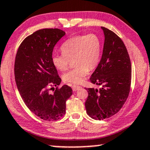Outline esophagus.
Segmentation results:
<instances>
[{
    "label": "esophagus",
    "instance_id": "esophagus-1",
    "mask_svg": "<svg viewBox=\"0 0 150 150\" xmlns=\"http://www.w3.org/2000/svg\"><path fill=\"white\" fill-rule=\"evenodd\" d=\"M72 88H73V91H76L79 90V88H81V86H77V85H73L72 86Z\"/></svg>",
    "mask_w": 150,
    "mask_h": 150
}]
</instances>
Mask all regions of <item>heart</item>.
Returning <instances> with one entry per match:
<instances>
[{"mask_svg":"<svg viewBox=\"0 0 150 150\" xmlns=\"http://www.w3.org/2000/svg\"><path fill=\"white\" fill-rule=\"evenodd\" d=\"M101 48L100 39L95 34L75 36L62 45V54H53L52 62L57 69L64 71L73 60L75 67L64 74L63 80L69 84H79L89 70L94 69L99 64Z\"/></svg>","mask_w":150,"mask_h":150,"instance_id":"heart-1","label":"heart"}]
</instances>
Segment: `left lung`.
I'll list each match as a JSON object with an SVG mask.
<instances>
[{"mask_svg":"<svg viewBox=\"0 0 150 150\" xmlns=\"http://www.w3.org/2000/svg\"><path fill=\"white\" fill-rule=\"evenodd\" d=\"M103 52L98 67L90 78L91 82L102 88H87L85 102L86 113L95 120H103L117 113L129 94L132 65L127 50L122 39L105 27Z\"/></svg>","mask_w":150,"mask_h":150,"instance_id":"obj_1","label":"left lung"}]
</instances>
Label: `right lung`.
<instances>
[{"mask_svg": "<svg viewBox=\"0 0 150 150\" xmlns=\"http://www.w3.org/2000/svg\"><path fill=\"white\" fill-rule=\"evenodd\" d=\"M65 34L58 28L37 30L22 41L15 58V81L21 96L28 109L43 120L64 116L66 100L73 94L68 85L58 87L62 79L52 62L54 45ZM51 90L55 91L53 94Z\"/></svg>", "mask_w": 150, "mask_h": 150, "instance_id": "right-lung-1", "label": "right lung"}]
</instances>
